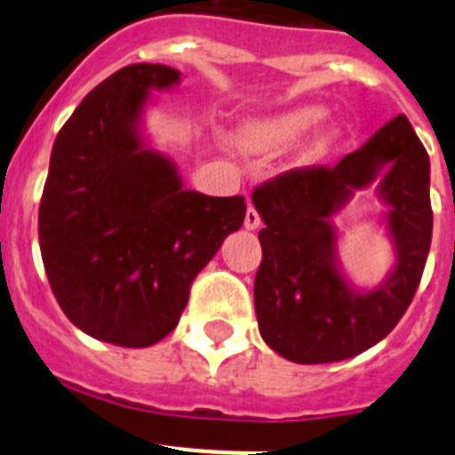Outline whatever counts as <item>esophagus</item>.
I'll use <instances>...</instances> for the list:
<instances>
[{
	"label": "esophagus",
	"mask_w": 455,
	"mask_h": 455,
	"mask_svg": "<svg viewBox=\"0 0 455 455\" xmlns=\"http://www.w3.org/2000/svg\"><path fill=\"white\" fill-rule=\"evenodd\" d=\"M243 225H246V230H257V228L262 225V219H259L255 207L246 209V220H243Z\"/></svg>",
	"instance_id": "obj_1"
}]
</instances>
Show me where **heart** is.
Wrapping results in <instances>:
<instances>
[{"label":"heart","mask_w":455,"mask_h":455,"mask_svg":"<svg viewBox=\"0 0 455 455\" xmlns=\"http://www.w3.org/2000/svg\"><path fill=\"white\" fill-rule=\"evenodd\" d=\"M323 107L319 104H300V107L284 108L277 114L262 116V118L248 120L239 130L241 146L251 152H280L296 146L307 132H312L325 118ZM339 140L337 130H323L309 140L305 150V162H321Z\"/></svg>","instance_id":"heart-1"}]
</instances>
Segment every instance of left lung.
Wrapping results in <instances>:
<instances>
[{
	"mask_svg": "<svg viewBox=\"0 0 455 455\" xmlns=\"http://www.w3.org/2000/svg\"><path fill=\"white\" fill-rule=\"evenodd\" d=\"M388 212L395 267L371 290L353 285L339 262L331 219L352 193L372 186ZM431 162L412 124L396 116L332 168H303L252 191L262 216L255 275L259 335L299 364L339 363L387 337L419 287L431 248Z\"/></svg>",
	"mask_w": 455,
	"mask_h": 455,
	"instance_id": "obj_1",
	"label": "left lung"
}]
</instances>
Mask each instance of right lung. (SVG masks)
Here are the masks:
<instances>
[{"label": "right lung", "mask_w": 455, "mask_h": 455, "mask_svg": "<svg viewBox=\"0 0 455 455\" xmlns=\"http://www.w3.org/2000/svg\"><path fill=\"white\" fill-rule=\"evenodd\" d=\"M180 70L134 63L82 100L54 140L38 212L40 255L68 319L107 344L152 347L178 325L193 277L243 225V196L184 188L143 116Z\"/></svg>", "instance_id": "obj_1"}]
</instances>
